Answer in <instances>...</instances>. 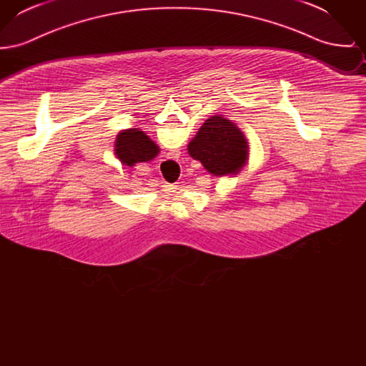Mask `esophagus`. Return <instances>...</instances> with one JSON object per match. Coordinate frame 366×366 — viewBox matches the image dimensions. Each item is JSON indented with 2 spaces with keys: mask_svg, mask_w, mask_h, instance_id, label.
Returning <instances> with one entry per match:
<instances>
[{
  "mask_svg": "<svg viewBox=\"0 0 366 366\" xmlns=\"http://www.w3.org/2000/svg\"><path fill=\"white\" fill-rule=\"evenodd\" d=\"M173 163H174V159H173V157H167V159H163V160L160 162V164L164 166V167H170Z\"/></svg>",
  "mask_w": 366,
  "mask_h": 366,
  "instance_id": "1",
  "label": "esophagus"
}]
</instances>
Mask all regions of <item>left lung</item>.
Instances as JSON below:
<instances>
[{
	"label": "left lung",
	"instance_id": "8db88e82",
	"mask_svg": "<svg viewBox=\"0 0 366 366\" xmlns=\"http://www.w3.org/2000/svg\"><path fill=\"white\" fill-rule=\"evenodd\" d=\"M188 152L214 177L237 175L248 160V141L242 129L224 115L202 124L188 144Z\"/></svg>",
	"mask_w": 366,
	"mask_h": 366
}]
</instances>
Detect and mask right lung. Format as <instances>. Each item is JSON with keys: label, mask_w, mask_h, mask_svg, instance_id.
<instances>
[{"label": "right lung", "mask_w": 366, "mask_h": 366, "mask_svg": "<svg viewBox=\"0 0 366 366\" xmlns=\"http://www.w3.org/2000/svg\"><path fill=\"white\" fill-rule=\"evenodd\" d=\"M114 151L123 166L133 167L136 163L152 160L160 149L139 127H130L118 133Z\"/></svg>", "instance_id": "1"}]
</instances>
